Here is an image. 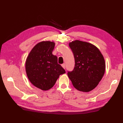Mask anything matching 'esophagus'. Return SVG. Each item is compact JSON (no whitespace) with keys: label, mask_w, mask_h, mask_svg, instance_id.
<instances>
[{"label":"esophagus","mask_w":123,"mask_h":123,"mask_svg":"<svg viewBox=\"0 0 123 123\" xmlns=\"http://www.w3.org/2000/svg\"><path fill=\"white\" fill-rule=\"evenodd\" d=\"M61 66H62V67H63V68H64V69H65V67H66V65H65V64H64V63H63V64H62L61 65Z\"/></svg>","instance_id":"1"}]
</instances>
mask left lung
Wrapping results in <instances>:
<instances>
[{
    "mask_svg": "<svg viewBox=\"0 0 123 123\" xmlns=\"http://www.w3.org/2000/svg\"><path fill=\"white\" fill-rule=\"evenodd\" d=\"M69 45L74 55L75 66L68 75L78 90L89 92L97 86L105 74L104 57L95 45L87 42L75 40Z\"/></svg>",
    "mask_w": 123,
    "mask_h": 123,
    "instance_id": "left-lung-1",
    "label": "left lung"
}]
</instances>
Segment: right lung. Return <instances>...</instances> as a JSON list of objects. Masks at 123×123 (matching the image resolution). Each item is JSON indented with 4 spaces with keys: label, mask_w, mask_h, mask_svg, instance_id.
I'll list each match as a JSON object with an SVG mask.
<instances>
[{
    "label": "right lung",
    "mask_w": 123,
    "mask_h": 123,
    "mask_svg": "<svg viewBox=\"0 0 123 123\" xmlns=\"http://www.w3.org/2000/svg\"><path fill=\"white\" fill-rule=\"evenodd\" d=\"M54 42L42 41L33 47L26 60L25 70L30 81L42 90L53 87L60 75L66 73L52 54Z\"/></svg>",
    "instance_id": "add662e5"
}]
</instances>
